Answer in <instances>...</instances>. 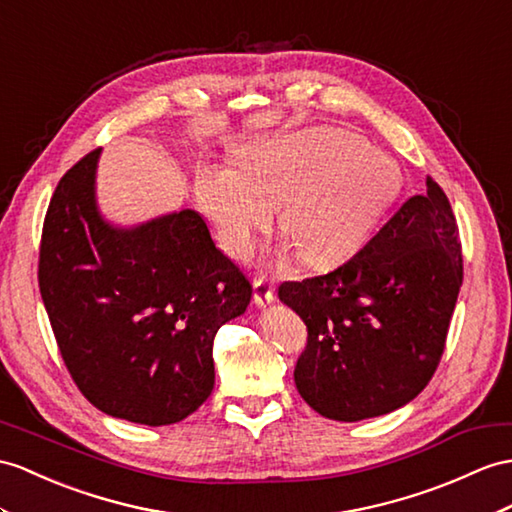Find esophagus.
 Wrapping results in <instances>:
<instances>
[{
  "mask_svg": "<svg viewBox=\"0 0 512 512\" xmlns=\"http://www.w3.org/2000/svg\"><path fill=\"white\" fill-rule=\"evenodd\" d=\"M273 299H276V289L269 282H263V280H256L254 282V304L258 308H265L269 306Z\"/></svg>",
  "mask_w": 512,
  "mask_h": 512,
  "instance_id": "esophagus-1",
  "label": "esophagus"
}]
</instances>
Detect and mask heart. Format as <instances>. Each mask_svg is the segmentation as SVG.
Listing matches in <instances>:
<instances>
[{"mask_svg":"<svg viewBox=\"0 0 512 512\" xmlns=\"http://www.w3.org/2000/svg\"><path fill=\"white\" fill-rule=\"evenodd\" d=\"M236 158L241 171L202 162L195 193L221 245L241 260L282 206V230L310 267L343 265L371 241L402 189L400 165L341 128L254 141Z\"/></svg>","mask_w":512,"mask_h":512,"instance_id":"1","label":"heart"}]
</instances>
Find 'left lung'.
<instances>
[{"label": "left lung", "instance_id": "8db88e82", "mask_svg": "<svg viewBox=\"0 0 512 512\" xmlns=\"http://www.w3.org/2000/svg\"><path fill=\"white\" fill-rule=\"evenodd\" d=\"M426 184L343 267L278 289L308 328L295 386L323 417L393 413L439 365L463 256L450 199L432 178Z\"/></svg>", "mask_w": 512, "mask_h": 512}]
</instances>
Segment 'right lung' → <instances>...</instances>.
I'll return each instance as SVG.
<instances>
[{
    "instance_id": "add662e5",
    "label": "right lung",
    "mask_w": 512,
    "mask_h": 512,
    "mask_svg": "<svg viewBox=\"0 0 512 512\" xmlns=\"http://www.w3.org/2000/svg\"><path fill=\"white\" fill-rule=\"evenodd\" d=\"M95 149L49 202L39 286L65 365L102 413L169 426L215 386L217 330L245 313L252 284L191 208L134 226L97 204Z\"/></svg>"
}]
</instances>
